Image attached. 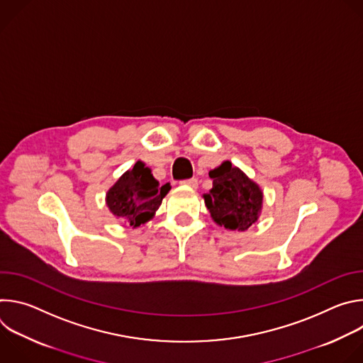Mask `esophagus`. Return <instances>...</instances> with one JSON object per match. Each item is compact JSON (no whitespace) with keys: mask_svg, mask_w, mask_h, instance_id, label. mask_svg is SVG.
Here are the masks:
<instances>
[{"mask_svg":"<svg viewBox=\"0 0 363 363\" xmlns=\"http://www.w3.org/2000/svg\"><path fill=\"white\" fill-rule=\"evenodd\" d=\"M182 185H188L191 188H196L198 186V179L196 178H191V179H185V181H181Z\"/></svg>","mask_w":363,"mask_h":363,"instance_id":"esophagus-1","label":"esophagus"}]
</instances>
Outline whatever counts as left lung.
I'll use <instances>...</instances> for the list:
<instances>
[{"label": "left lung", "instance_id": "obj_1", "mask_svg": "<svg viewBox=\"0 0 363 363\" xmlns=\"http://www.w3.org/2000/svg\"><path fill=\"white\" fill-rule=\"evenodd\" d=\"M213 189L203 194L211 218L225 230L245 231L262 213L263 192L230 161L210 171Z\"/></svg>", "mask_w": 363, "mask_h": 363}]
</instances>
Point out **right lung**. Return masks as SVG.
<instances>
[{"mask_svg":"<svg viewBox=\"0 0 363 363\" xmlns=\"http://www.w3.org/2000/svg\"><path fill=\"white\" fill-rule=\"evenodd\" d=\"M169 189V184L161 186L150 169L138 161L108 191L106 203L115 217L135 228L153 217Z\"/></svg>","mask_w":363,"mask_h":363,"instance_id":"add662e5","label":"right lung"}]
</instances>
